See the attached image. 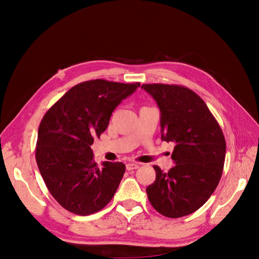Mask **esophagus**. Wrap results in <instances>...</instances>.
<instances>
[{"label":"esophagus","mask_w":259,"mask_h":259,"mask_svg":"<svg viewBox=\"0 0 259 259\" xmlns=\"http://www.w3.org/2000/svg\"><path fill=\"white\" fill-rule=\"evenodd\" d=\"M140 165L138 163H128L126 164V169L127 170H133V169H137Z\"/></svg>","instance_id":"1"}]
</instances>
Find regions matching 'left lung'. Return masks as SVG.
<instances>
[{"mask_svg": "<svg viewBox=\"0 0 259 259\" xmlns=\"http://www.w3.org/2000/svg\"><path fill=\"white\" fill-rule=\"evenodd\" d=\"M161 112V138L174 143L176 165L167 173L154 165L155 180L146 189L160 214L178 218L199 209L222 178L226 142L218 122L203 99L179 85L144 84Z\"/></svg>", "mask_w": 259, "mask_h": 259, "instance_id": "left-lung-1", "label": "left lung"}]
</instances>
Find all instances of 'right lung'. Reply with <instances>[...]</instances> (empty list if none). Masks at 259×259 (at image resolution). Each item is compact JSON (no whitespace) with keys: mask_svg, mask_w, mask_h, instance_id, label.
Wrapping results in <instances>:
<instances>
[{"mask_svg":"<svg viewBox=\"0 0 259 259\" xmlns=\"http://www.w3.org/2000/svg\"><path fill=\"white\" fill-rule=\"evenodd\" d=\"M140 83L92 80L69 90L45 113L35 159L49 191L76 215H91L111 201L125 173L122 162L98 166L91 146L109 125L114 109Z\"/></svg>","mask_w":259,"mask_h":259,"instance_id":"right-lung-1","label":"right lung"}]
</instances>
